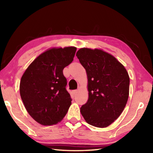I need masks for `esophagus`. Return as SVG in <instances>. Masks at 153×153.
<instances>
[{
  "label": "esophagus",
  "mask_w": 153,
  "mask_h": 153,
  "mask_svg": "<svg viewBox=\"0 0 153 153\" xmlns=\"http://www.w3.org/2000/svg\"><path fill=\"white\" fill-rule=\"evenodd\" d=\"M73 93H74V95H75V94H76V93H77V89H76V90H74V91H73Z\"/></svg>",
  "instance_id": "esophagus-1"
}]
</instances>
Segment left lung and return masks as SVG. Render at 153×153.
<instances>
[{
  "mask_svg": "<svg viewBox=\"0 0 153 153\" xmlns=\"http://www.w3.org/2000/svg\"><path fill=\"white\" fill-rule=\"evenodd\" d=\"M76 56L88 78L89 99L80 112L89 124L105 128L121 114L129 97V77L123 65L102 50L83 48Z\"/></svg>",
  "mask_w": 153,
  "mask_h": 153,
  "instance_id": "obj_1",
  "label": "left lung"
}]
</instances>
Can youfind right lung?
<instances>
[{
    "label": "right lung",
    "instance_id": "add662e5",
    "mask_svg": "<svg viewBox=\"0 0 153 153\" xmlns=\"http://www.w3.org/2000/svg\"><path fill=\"white\" fill-rule=\"evenodd\" d=\"M76 48H51L40 54L25 71L19 92L27 112L43 126L56 124L71 105L64 68L74 60Z\"/></svg>",
    "mask_w": 153,
    "mask_h": 153
}]
</instances>
